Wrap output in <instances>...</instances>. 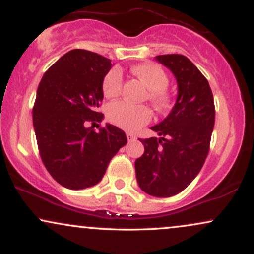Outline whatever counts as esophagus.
Listing matches in <instances>:
<instances>
[{
	"instance_id": "34e87169",
	"label": "esophagus",
	"mask_w": 254,
	"mask_h": 254,
	"mask_svg": "<svg viewBox=\"0 0 254 254\" xmlns=\"http://www.w3.org/2000/svg\"><path fill=\"white\" fill-rule=\"evenodd\" d=\"M127 141L129 142H132L136 139V135L132 132H127Z\"/></svg>"
}]
</instances>
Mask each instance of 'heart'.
<instances>
[{
    "label": "heart",
    "instance_id": "1",
    "mask_svg": "<svg viewBox=\"0 0 254 254\" xmlns=\"http://www.w3.org/2000/svg\"><path fill=\"white\" fill-rule=\"evenodd\" d=\"M131 72L143 81L149 88L148 98L156 109L165 110L170 104V94L166 90L168 77L161 66L154 63L138 64L131 68ZM123 76L118 69H112L103 80V93L106 98H116L121 94ZM107 118L122 129L136 131L148 124L153 118V112L147 105H132L127 101H115L106 110Z\"/></svg>",
    "mask_w": 254,
    "mask_h": 254
}]
</instances>
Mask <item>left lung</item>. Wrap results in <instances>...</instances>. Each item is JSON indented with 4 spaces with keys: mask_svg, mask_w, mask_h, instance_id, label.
<instances>
[{
    "mask_svg": "<svg viewBox=\"0 0 254 254\" xmlns=\"http://www.w3.org/2000/svg\"><path fill=\"white\" fill-rule=\"evenodd\" d=\"M155 58L176 76L178 97L170 115L151 127L160 138L139 139L144 153L135 161L136 179L145 193L172 197L185 190L202 170L210 148L215 105L208 80L188 57Z\"/></svg>",
    "mask_w": 254,
    "mask_h": 254,
    "instance_id": "1",
    "label": "left lung"
}]
</instances>
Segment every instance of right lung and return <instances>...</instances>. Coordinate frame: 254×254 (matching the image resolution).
I'll list each match as a JSON object with an SVG mask.
<instances>
[{
  "instance_id": "right-lung-1",
  "label": "right lung",
  "mask_w": 254,
  "mask_h": 254,
  "mask_svg": "<svg viewBox=\"0 0 254 254\" xmlns=\"http://www.w3.org/2000/svg\"><path fill=\"white\" fill-rule=\"evenodd\" d=\"M111 66L109 58L75 49L52 64L38 86L33 127L40 157L51 177L70 190L97 185L127 142L115 125L98 132L93 127L104 118L98 107Z\"/></svg>"
}]
</instances>
